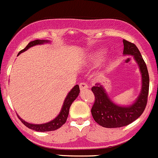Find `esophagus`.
Listing matches in <instances>:
<instances>
[{
	"mask_svg": "<svg viewBox=\"0 0 158 158\" xmlns=\"http://www.w3.org/2000/svg\"><path fill=\"white\" fill-rule=\"evenodd\" d=\"M79 87H80V89H81V90H84V89L88 88V85H87V83H86V82H81V83H80Z\"/></svg>",
	"mask_w": 158,
	"mask_h": 158,
	"instance_id": "esophagus-1",
	"label": "esophagus"
}]
</instances>
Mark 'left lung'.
I'll use <instances>...</instances> for the list:
<instances>
[{
  "mask_svg": "<svg viewBox=\"0 0 158 158\" xmlns=\"http://www.w3.org/2000/svg\"><path fill=\"white\" fill-rule=\"evenodd\" d=\"M124 43V54L133 55L138 64L142 75V89L140 96L134 104L129 107H120L114 104L101 86H94L91 90L95 97L91 108L94 121L99 125L107 128L127 126L143 114L148 103L149 92V74L146 64L134 44L126 40Z\"/></svg>",
  "mask_w": 158,
  "mask_h": 158,
  "instance_id": "1",
  "label": "left lung"
}]
</instances>
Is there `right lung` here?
Returning <instances> with one entry per match:
<instances>
[{
	"mask_svg": "<svg viewBox=\"0 0 158 158\" xmlns=\"http://www.w3.org/2000/svg\"><path fill=\"white\" fill-rule=\"evenodd\" d=\"M46 42H48V40H33V41H31L25 47V48L23 50H21L19 52V54L24 52V51H27L29 48L31 47L34 46V45L37 44H40L46 43ZM80 93V88L78 85H75L72 88V90L69 92V94H68L67 98H65V101L64 102L63 107L61 109V111L59 114L58 116L55 118L53 121H50V122L46 123V124H29V123L26 122L24 120L21 119V118L18 117L20 120H21V122L26 126L28 128L31 129V130H34L36 131H40V132H44V131H55L57 129L60 128L64 124H65L67 119H68V114H69V109L70 107H71V104L73 103V101L77 98V97L78 96Z\"/></svg>",
	"mask_w": 158,
	"mask_h": 158,
	"instance_id": "1",
	"label": "right lung"
}]
</instances>
